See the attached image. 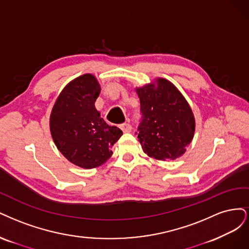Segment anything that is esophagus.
Masks as SVG:
<instances>
[{
	"label": "esophagus",
	"instance_id": "1",
	"mask_svg": "<svg viewBox=\"0 0 249 249\" xmlns=\"http://www.w3.org/2000/svg\"><path fill=\"white\" fill-rule=\"evenodd\" d=\"M120 128H121V130L123 132H130L131 131V125L128 124V123H124L120 125Z\"/></svg>",
	"mask_w": 249,
	"mask_h": 249
}]
</instances>
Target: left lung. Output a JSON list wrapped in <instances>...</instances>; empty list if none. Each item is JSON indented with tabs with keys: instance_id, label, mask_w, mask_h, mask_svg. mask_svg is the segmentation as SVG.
<instances>
[{
	"instance_id": "left-lung-1",
	"label": "left lung",
	"mask_w": 249,
	"mask_h": 249,
	"mask_svg": "<svg viewBox=\"0 0 249 249\" xmlns=\"http://www.w3.org/2000/svg\"><path fill=\"white\" fill-rule=\"evenodd\" d=\"M141 102L138 139L145 153L155 159H176L195 134V118L187 101L172 83L159 78L157 87L136 89Z\"/></svg>"
}]
</instances>
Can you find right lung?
Returning <instances> with one entry per match:
<instances>
[{"label":"right lung","mask_w":249,"mask_h":249,"mask_svg":"<svg viewBox=\"0 0 249 249\" xmlns=\"http://www.w3.org/2000/svg\"><path fill=\"white\" fill-rule=\"evenodd\" d=\"M100 86L92 74L69 83L55 101L51 115V132L55 146L70 162L84 168L104 163L122 130L109 126L95 108Z\"/></svg>","instance_id":"right-lung-1"}]
</instances>
